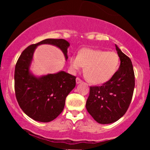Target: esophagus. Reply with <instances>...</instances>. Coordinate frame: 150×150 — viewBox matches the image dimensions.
I'll return each mask as SVG.
<instances>
[{
  "instance_id": "34e87169",
  "label": "esophagus",
  "mask_w": 150,
  "mask_h": 150,
  "mask_svg": "<svg viewBox=\"0 0 150 150\" xmlns=\"http://www.w3.org/2000/svg\"><path fill=\"white\" fill-rule=\"evenodd\" d=\"M82 82V80H81L80 77H77V78H76V82H77V84L81 83V82Z\"/></svg>"
}]
</instances>
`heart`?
Masks as SVG:
<instances>
[{
  "label": "heart",
  "instance_id": "obj_1",
  "mask_svg": "<svg viewBox=\"0 0 150 150\" xmlns=\"http://www.w3.org/2000/svg\"><path fill=\"white\" fill-rule=\"evenodd\" d=\"M119 57L114 51L99 49H81L77 56L70 58V66L73 70L85 66V75L89 82L102 84L109 80L118 69Z\"/></svg>",
  "mask_w": 150,
  "mask_h": 150
}]
</instances>
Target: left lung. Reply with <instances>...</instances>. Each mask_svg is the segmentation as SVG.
<instances>
[{
  "label": "left lung",
  "mask_w": 150,
  "mask_h": 150,
  "mask_svg": "<svg viewBox=\"0 0 150 150\" xmlns=\"http://www.w3.org/2000/svg\"><path fill=\"white\" fill-rule=\"evenodd\" d=\"M120 60L119 69L101 86L90 87L86 108L97 123L108 124L120 119L131 102L135 73L131 60L116 45Z\"/></svg>",
  "instance_id": "1"
}]
</instances>
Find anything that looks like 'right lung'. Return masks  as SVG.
Instances as JSON below:
<instances>
[{"label": "right lung", "mask_w": 150, "mask_h": 150, "mask_svg": "<svg viewBox=\"0 0 150 150\" xmlns=\"http://www.w3.org/2000/svg\"><path fill=\"white\" fill-rule=\"evenodd\" d=\"M49 44L60 48L68 58L70 44L65 39H46L29 46L22 51L15 68V92L19 106L25 113L39 122H50L61 114L66 97L76 85V77L61 71L42 77L31 75L29 70L37 46Z\"/></svg>", "instance_id": "obj_1"}]
</instances>
